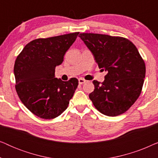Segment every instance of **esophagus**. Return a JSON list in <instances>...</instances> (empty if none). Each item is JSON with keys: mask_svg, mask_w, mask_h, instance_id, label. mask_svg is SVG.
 <instances>
[{"mask_svg": "<svg viewBox=\"0 0 158 158\" xmlns=\"http://www.w3.org/2000/svg\"><path fill=\"white\" fill-rule=\"evenodd\" d=\"M85 82H86V81L83 78H79L78 79V83H79V84H81V85H82V84H83V83H85Z\"/></svg>", "mask_w": 158, "mask_h": 158, "instance_id": "34e87169", "label": "esophagus"}]
</instances>
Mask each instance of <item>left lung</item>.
<instances>
[{
    "mask_svg": "<svg viewBox=\"0 0 158 158\" xmlns=\"http://www.w3.org/2000/svg\"><path fill=\"white\" fill-rule=\"evenodd\" d=\"M80 37L94 55L101 70L107 74L89 98L96 109L109 116L126 112L142 92L146 68L144 60L131 41L122 36L82 33Z\"/></svg>",
    "mask_w": 158,
    "mask_h": 158,
    "instance_id": "left-lung-1",
    "label": "left lung"
}]
</instances>
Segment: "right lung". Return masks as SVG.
Instances as JSON below:
<instances>
[{
    "mask_svg": "<svg viewBox=\"0 0 158 158\" xmlns=\"http://www.w3.org/2000/svg\"><path fill=\"white\" fill-rule=\"evenodd\" d=\"M79 32L34 40L26 45L14 64L16 90L23 105L44 119L60 116L68 106L78 85L75 77L62 81L55 77V68Z\"/></svg>",
    "mask_w": 158,
    "mask_h": 158,
    "instance_id": "obj_1",
    "label": "right lung"
}]
</instances>
